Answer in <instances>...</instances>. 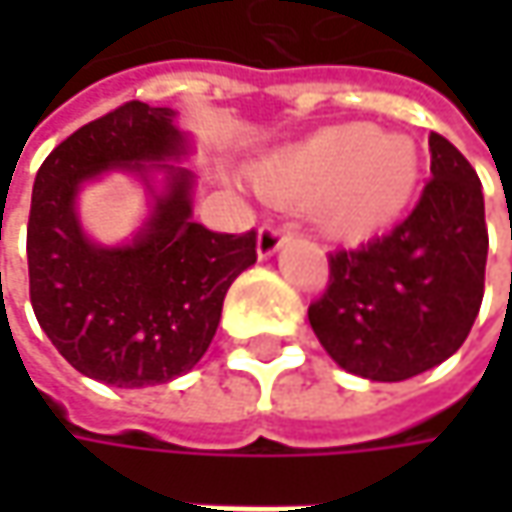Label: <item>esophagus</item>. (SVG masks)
I'll list each match as a JSON object with an SVG mask.
<instances>
[{"mask_svg": "<svg viewBox=\"0 0 512 512\" xmlns=\"http://www.w3.org/2000/svg\"><path fill=\"white\" fill-rule=\"evenodd\" d=\"M287 239H290V230H285V227H276V225L262 227V230H259V239H256V253H259V259L273 256L279 247L285 245Z\"/></svg>", "mask_w": 512, "mask_h": 512, "instance_id": "34e87169", "label": "esophagus"}]
</instances>
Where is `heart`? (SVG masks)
<instances>
[{
	"mask_svg": "<svg viewBox=\"0 0 512 512\" xmlns=\"http://www.w3.org/2000/svg\"><path fill=\"white\" fill-rule=\"evenodd\" d=\"M250 179L273 205L307 207L330 239L364 242L413 202L422 153L404 133L336 125L270 153L250 168Z\"/></svg>",
	"mask_w": 512,
	"mask_h": 512,
	"instance_id": "b5f03b06",
	"label": "heart"
}]
</instances>
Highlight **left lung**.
Masks as SVG:
<instances>
[{"label":"left lung","mask_w":512,"mask_h":512,"mask_svg":"<svg viewBox=\"0 0 512 512\" xmlns=\"http://www.w3.org/2000/svg\"><path fill=\"white\" fill-rule=\"evenodd\" d=\"M430 176L402 225L330 256V285L307 310L330 359L370 382H404L450 359L482 307V182L439 133Z\"/></svg>","instance_id":"8db88e82"}]
</instances>
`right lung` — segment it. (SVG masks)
<instances>
[{"mask_svg": "<svg viewBox=\"0 0 512 512\" xmlns=\"http://www.w3.org/2000/svg\"><path fill=\"white\" fill-rule=\"evenodd\" d=\"M190 142L176 110L128 102L53 148L33 182L28 219L30 305L79 373L113 387L165 384L205 356L227 287L256 262V230L213 233L193 222ZM110 169L139 175L151 216L134 242L96 246L75 196ZM163 187L152 185L155 173Z\"/></svg>", "mask_w": 512, "mask_h": 512, "instance_id": "1", "label": "right lung"}]
</instances>
